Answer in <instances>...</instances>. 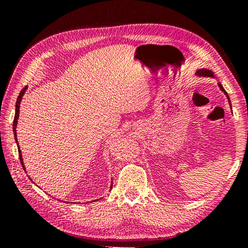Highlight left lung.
Instances as JSON below:
<instances>
[{"mask_svg":"<svg viewBox=\"0 0 248 248\" xmlns=\"http://www.w3.org/2000/svg\"><path fill=\"white\" fill-rule=\"evenodd\" d=\"M197 75H200V76H209V77H211V76H213V73H211V71L208 70V69H201V70L197 71ZM218 84H219L220 89H221V91L227 94V92L224 91V89L222 88V85L220 84V83H218ZM227 96H228V95H227Z\"/></svg>","mask_w":248,"mask_h":248,"instance_id":"1","label":"left lung"}]
</instances>
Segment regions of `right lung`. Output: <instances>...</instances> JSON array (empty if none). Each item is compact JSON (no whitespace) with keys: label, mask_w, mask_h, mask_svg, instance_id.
<instances>
[{"label":"right lung","mask_w":248,"mask_h":248,"mask_svg":"<svg viewBox=\"0 0 248 248\" xmlns=\"http://www.w3.org/2000/svg\"><path fill=\"white\" fill-rule=\"evenodd\" d=\"M27 90V87H25L24 89L21 90L19 95H18V98H17V102H16V112H15V118H14V123H13V131H14V136H15V139H16V142H17V137H16V125H17V119H18V116H19V107H20V102H21V98H22V95H24L25 92ZM18 154H19V159H20V163H21V166L22 168L25 169V166H24V163H22V157H21V152L19 150V146H18Z\"/></svg>","instance_id":"1"}]
</instances>
